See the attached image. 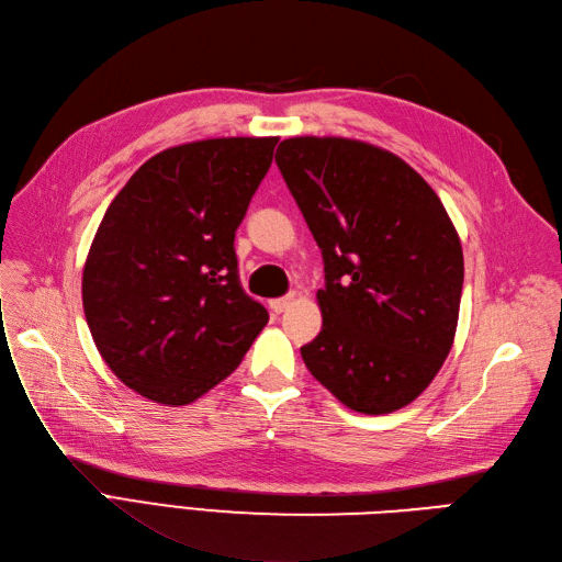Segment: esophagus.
<instances>
[{"instance_id":"esophagus-1","label":"esophagus","mask_w":562,"mask_h":562,"mask_svg":"<svg viewBox=\"0 0 562 562\" xmlns=\"http://www.w3.org/2000/svg\"><path fill=\"white\" fill-rule=\"evenodd\" d=\"M294 299H296V294L292 292V294H286V296H282V299L270 301V311H273V313H282V311H286L289 305L294 303Z\"/></svg>"}]
</instances>
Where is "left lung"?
I'll return each instance as SVG.
<instances>
[{"instance_id":"obj_1","label":"left lung","mask_w":562,"mask_h":562,"mask_svg":"<svg viewBox=\"0 0 562 562\" xmlns=\"http://www.w3.org/2000/svg\"><path fill=\"white\" fill-rule=\"evenodd\" d=\"M276 162L324 259L307 371L359 413L411 404L439 373L460 313L462 245L439 195L359 139L292 137Z\"/></svg>"}]
</instances>
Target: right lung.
<instances>
[{"label":"right lung","instance_id":"add662e5","mask_svg":"<svg viewBox=\"0 0 562 562\" xmlns=\"http://www.w3.org/2000/svg\"><path fill=\"white\" fill-rule=\"evenodd\" d=\"M276 144L220 137L160 151L102 216L83 266L86 322L106 367L151 402H195L266 327L233 240Z\"/></svg>","mask_w":562,"mask_h":562}]
</instances>
